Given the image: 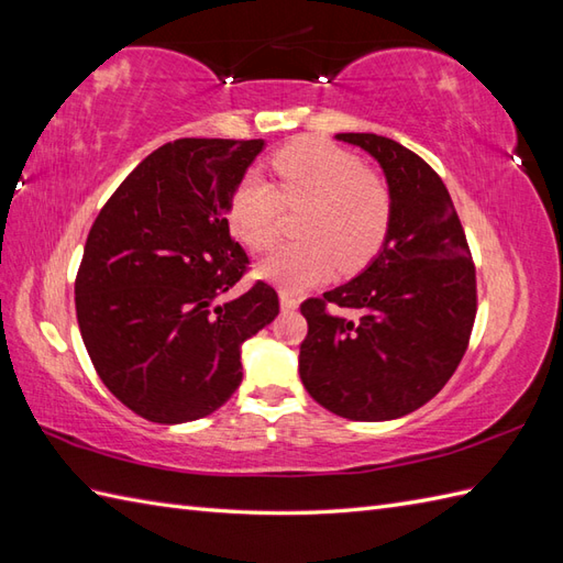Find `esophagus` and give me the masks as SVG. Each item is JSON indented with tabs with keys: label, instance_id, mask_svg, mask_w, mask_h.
<instances>
[{
	"label": "esophagus",
	"instance_id": "34e87169",
	"mask_svg": "<svg viewBox=\"0 0 563 563\" xmlns=\"http://www.w3.org/2000/svg\"><path fill=\"white\" fill-rule=\"evenodd\" d=\"M297 305H300V300H297V297H292L290 292H280L283 312H292V309H297Z\"/></svg>",
	"mask_w": 563,
	"mask_h": 563
}]
</instances>
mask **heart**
I'll return each mask as SVG.
<instances>
[{
  "mask_svg": "<svg viewBox=\"0 0 563 563\" xmlns=\"http://www.w3.org/2000/svg\"><path fill=\"white\" fill-rule=\"evenodd\" d=\"M278 186L258 174L234 188L230 220L239 239L254 251L275 246L283 214L302 210L300 242L283 246L258 266V275L288 292H300L339 271L355 273L385 246L394 194L389 181L363 166L357 154L324 140H302L275 154Z\"/></svg>",
  "mask_w": 563,
  "mask_h": 563,
  "instance_id": "1",
  "label": "heart"
}]
</instances>
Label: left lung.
I'll use <instances>...</instances> for the list:
<instances>
[{
	"label": "left lung",
	"mask_w": 563,
	"mask_h": 563,
	"mask_svg": "<svg viewBox=\"0 0 563 563\" xmlns=\"http://www.w3.org/2000/svg\"><path fill=\"white\" fill-rule=\"evenodd\" d=\"M379 162L394 194L385 246L351 283L302 302L305 389L351 421H391L445 387L470 345L476 271L442 178L399 142L339 133ZM336 303L353 320L331 316Z\"/></svg>",
	"instance_id": "8db88e82"
}]
</instances>
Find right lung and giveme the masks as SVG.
<instances>
[{
    "mask_svg": "<svg viewBox=\"0 0 563 563\" xmlns=\"http://www.w3.org/2000/svg\"><path fill=\"white\" fill-rule=\"evenodd\" d=\"M263 140L184 137L142 159L93 220L75 280L77 321L101 382L152 423L210 416L242 382V345L278 317L227 222Z\"/></svg>",
    "mask_w": 563,
    "mask_h": 563,
    "instance_id": "add662e5",
    "label": "right lung"
}]
</instances>
